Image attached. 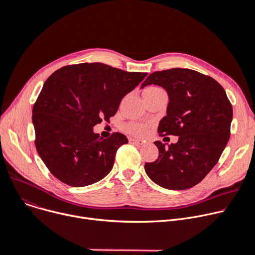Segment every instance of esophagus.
<instances>
[{"label":"esophagus","mask_w":255,"mask_h":255,"mask_svg":"<svg viewBox=\"0 0 255 255\" xmlns=\"http://www.w3.org/2000/svg\"><path fill=\"white\" fill-rule=\"evenodd\" d=\"M129 143H133V144H137V145H143V141L140 139H134V138H129L128 139Z\"/></svg>","instance_id":"esophagus-1"}]
</instances>
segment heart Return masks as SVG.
I'll return each instance as SVG.
<instances>
[{
	"instance_id": "heart-1",
	"label": "heart",
	"mask_w": 255,
	"mask_h": 255,
	"mask_svg": "<svg viewBox=\"0 0 255 255\" xmlns=\"http://www.w3.org/2000/svg\"><path fill=\"white\" fill-rule=\"evenodd\" d=\"M150 88H156V87H150ZM126 130H128L129 133L136 134V136H142L147 130V126L144 124H137V123H130L126 126Z\"/></svg>"
}]
</instances>
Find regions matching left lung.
Segmentation results:
<instances>
[{
  "label": "left lung",
  "instance_id": "8db88e82",
  "mask_svg": "<svg viewBox=\"0 0 255 255\" xmlns=\"http://www.w3.org/2000/svg\"><path fill=\"white\" fill-rule=\"evenodd\" d=\"M151 84L161 86L169 96L167 115L157 131L160 136L179 137L169 146L154 142L159 154L155 161L145 163V172L163 188H190L214 168L226 148L233 107L216 80L190 69L154 72L141 88Z\"/></svg>",
  "mask_w": 255,
  "mask_h": 255
}]
</instances>
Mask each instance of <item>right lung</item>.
Returning <instances> with one entry per match:
<instances>
[{
	"instance_id": "obj_1",
	"label": "right lung",
	"mask_w": 255,
	"mask_h": 255,
	"mask_svg": "<svg viewBox=\"0 0 255 255\" xmlns=\"http://www.w3.org/2000/svg\"><path fill=\"white\" fill-rule=\"evenodd\" d=\"M146 75L84 63L63 67L45 81L33 108L35 143L58 180L83 187L110 173L117 149L128 138L114 132L104 139L94 127L109 122L125 96Z\"/></svg>"
}]
</instances>
